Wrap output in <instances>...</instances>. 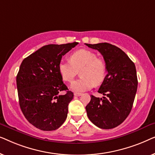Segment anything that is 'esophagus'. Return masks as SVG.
<instances>
[{"mask_svg":"<svg viewBox=\"0 0 155 155\" xmlns=\"http://www.w3.org/2000/svg\"><path fill=\"white\" fill-rule=\"evenodd\" d=\"M74 95H75V97H79L80 95H82L81 93H79V92H75L74 93Z\"/></svg>","mask_w":155,"mask_h":155,"instance_id":"1","label":"esophagus"}]
</instances>
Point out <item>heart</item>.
Instances as JSON below:
<instances>
[{"label": "heart", "mask_w": 155, "mask_h": 155, "mask_svg": "<svg viewBox=\"0 0 155 155\" xmlns=\"http://www.w3.org/2000/svg\"><path fill=\"white\" fill-rule=\"evenodd\" d=\"M58 71L63 80L71 82L80 71V78L72 82L71 87L75 92H84L100 84L107 75V65L104 60L97 58L91 51L80 49L73 53L70 61L62 60Z\"/></svg>", "instance_id": "heart-1"}]
</instances>
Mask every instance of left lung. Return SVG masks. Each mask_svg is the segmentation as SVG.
Segmentation results:
<instances>
[{
  "label": "left lung",
  "instance_id": "8db88e82",
  "mask_svg": "<svg viewBox=\"0 0 155 155\" xmlns=\"http://www.w3.org/2000/svg\"><path fill=\"white\" fill-rule=\"evenodd\" d=\"M85 44L101 53L107 71L98 90L104 97L91 95L87 114L99 128H114L126 120L132 109L137 88L135 65L126 53L111 44Z\"/></svg>",
  "mask_w": 155,
  "mask_h": 155
}]
</instances>
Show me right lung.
<instances>
[{
    "instance_id": "1",
    "label": "right lung",
    "mask_w": 155,
    "mask_h": 155,
    "mask_svg": "<svg viewBox=\"0 0 155 155\" xmlns=\"http://www.w3.org/2000/svg\"><path fill=\"white\" fill-rule=\"evenodd\" d=\"M78 44L44 46L21 63L16 78L19 104L26 119L40 130H56L66 119L74 95L63 83L58 64ZM62 91L64 95L59 94Z\"/></svg>"
}]
</instances>
